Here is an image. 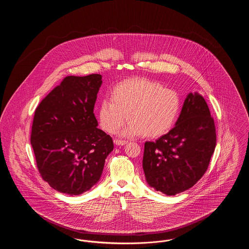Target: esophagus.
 I'll return each mask as SVG.
<instances>
[{"label": "esophagus", "instance_id": "1", "mask_svg": "<svg viewBox=\"0 0 249 249\" xmlns=\"http://www.w3.org/2000/svg\"><path fill=\"white\" fill-rule=\"evenodd\" d=\"M114 142H115L116 144H118V145H124V144H126L128 142V141L122 140V139H115Z\"/></svg>", "mask_w": 249, "mask_h": 249}]
</instances>
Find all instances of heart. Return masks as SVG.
<instances>
[{"label":"heart","instance_id":"heart-1","mask_svg":"<svg viewBox=\"0 0 249 249\" xmlns=\"http://www.w3.org/2000/svg\"><path fill=\"white\" fill-rule=\"evenodd\" d=\"M180 109L177 91L150 79L133 77L111 89L110 101L104 100L99 107L98 119L103 130L114 133L128 117L130 121L121 131L123 135L159 138L174 127Z\"/></svg>","mask_w":249,"mask_h":249}]
</instances>
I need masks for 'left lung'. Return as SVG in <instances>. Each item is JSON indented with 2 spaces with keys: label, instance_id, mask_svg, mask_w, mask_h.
Returning a JSON list of instances; mask_svg holds the SVG:
<instances>
[{
  "label": "left lung",
  "instance_id": "8db88e82",
  "mask_svg": "<svg viewBox=\"0 0 249 249\" xmlns=\"http://www.w3.org/2000/svg\"><path fill=\"white\" fill-rule=\"evenodd\" d=\"M216 143L209 107L198 93L188 95L176 126L155 142H144L147 183L166 195L193 187L204 175Z\"/></svg>",
  "mask_w": 249,
  "mask_h": 249
}]
</instances>
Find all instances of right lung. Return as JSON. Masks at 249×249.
Returning <instances> with one entry per match:
<instances>
[{
    "label": "right lung",
    "mask_w": 249,
    "mask_h": 249,
    "mask_svg": "<svg viewBox=\"0 0 249 249\" xmlns=\"http://www.w3.org/2000/svg\"><path fill=\"white\" fill-rule=\"evenodd\" d=\"M102 75H69L36 107L31 143L42 178L67 195L90 190L101 178L113 140L97 128L93 109Z\"/></svg>",
    "instance_id": "right-lung-1"
}]
</instances>
